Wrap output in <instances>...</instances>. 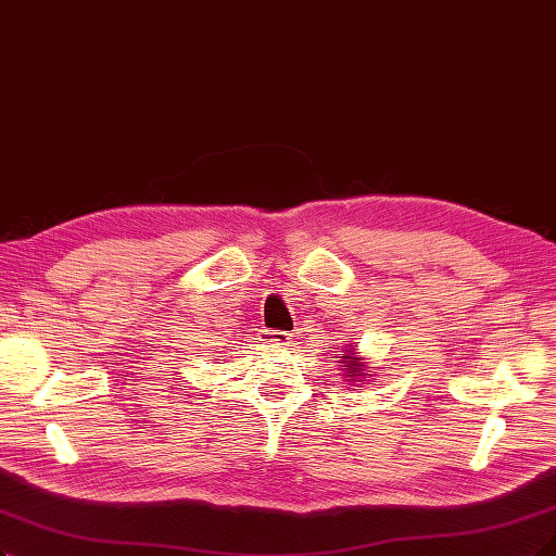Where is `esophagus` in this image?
Segmentation results:
<instances>
[{"label": "esophagus", "mask_w": 556, "mask_h": 556, "mask_svg": "<svg viewBox=\"0 0 556 556\" xmlns=\"http://www.w3.org/2000/svg\"><path fill=\"white\" fill-rule=\"evenodd\" d=\"M261 341L277 343V345H289L291 343V334L289 332H281V330H263Z\"/></svg>", "instance_id": "obj_1"}]
</instances>
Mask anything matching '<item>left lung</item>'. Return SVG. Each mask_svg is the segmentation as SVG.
<instances>
[{"label": "left lung", "instance_id": "obj_1", "mask_svg": "<svg viewBox=\"0 0 556 556\" xmlns=\"http://www.w3.org/2000/svg\"><path fill=\"white\" fill-rule=\"evenodd\" d=\"M339 351H341L339 366H341V374L348 380V384L357 387V384L371 382L368 378H374V374H376L374 366H368V362L357 353V348L353 343L339 345Z\"/></svg>", "mask_w": 556, "mask_h": 556}]
</instances>
